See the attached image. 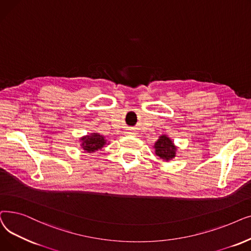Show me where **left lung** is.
Here are the masks:
<instances>
[{
	"label": "left lung",
	"instance_id": "left-lung-1",
	"mask_svg": "<svg viewBox=\"0 0 251 251\" xmlns=\"http://www.w3.org/2000/svg\"><path fill=\"white\" fill-rule=\"evenodd\" d=\"M154 153L161 161L169 162L176 157L177 147L168 135H161L153 145Z\"/></svg>",
	"mask_w": 251,
	"mask_h": 251
}]
</instances>
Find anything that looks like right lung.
Instances as JSON below:
<instances>
[{
  "instance_id": "right-lung-1",
  "label": "right lung",
  "mask_w": 251,
  "mask_h": 251,
  "mask_svg": "<svg viewBox=\"0 0 251 251\" xmlns=\"http://www.w3.org/2000/svg\"><path fill=\"white\" fill-rule=\"evenodd\" d=\"M80 148L88 153H94L102 149L105 145H109V142L106 140L105 136L99 133H90L79 138Z\"/></svg>"
}]
</instances>
